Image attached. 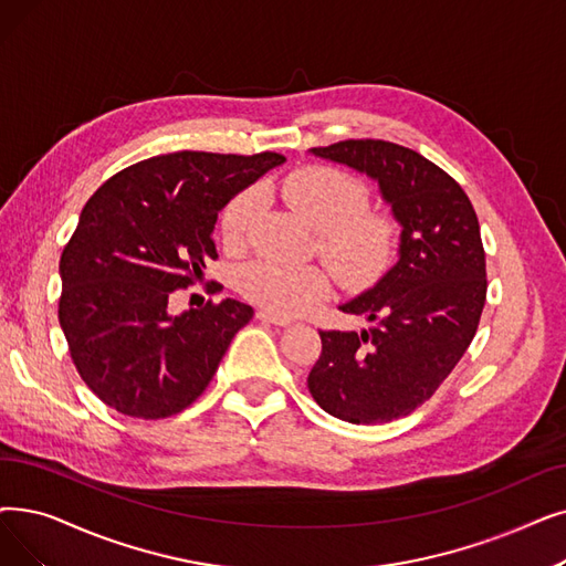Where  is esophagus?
Returning <instances> with one entry per match:
<instances>
[{
    "mask_svg": "<svg viewBox=\"0 0 566 566\" xmlns=\"http://www.w3.org/2000/svg\"><path fill=\"white\" fill-rule=\"evenodd\" d=\"M256 318L259 322H263V324H273V326H291V322L289 318H282V316H277V314H270V312H256Z\"/></svg>",
    "mask_w": 566,
    "mask_h": 566,
    "instance_id": "1",
    "label": "esophagus"
}]
</instances>
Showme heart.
<instances>
[{
    "label": "heart",
    "mask_w": 566,
    "mask_h": 566,
    "mask_svg": "<svg viewBox=\"0 0 566 566\" xmlns=\"http://www.w3.org/2000/svg\"><path fill=\"white\" fill-rule=\"evenodd\" d=\"M282 201L318 233V252L333 273L349 286L375 282L396 250V224L367 206V189L331 166H305L280 187ZM259 217V193L248 189L224 208L219 231L224 248L242 250ZM240 293L275 314H298L328 293V277L316 265L254 261L240 270Z\"/></svg>",
    "instance_id": "obj_1"
}]
</instances>
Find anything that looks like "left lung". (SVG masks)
I'll return each instance as SVG.
<instances>
[{
    "label": "left lung",
    "mask_w": 566,
    "mask_h": 566,
    "mask_svg": "<svg viewBox=\"0 0 566 566\" xmlns=\"http://www.w3.org/2000/svg\"><path fill=\"white\" fill-rule=\"evenodd\" d=\"M312 155L377 180L402 231L398 263L339 305L370 326L318 331L322 356L307 388L335 419L396 421L432 398L476 335L488 289L479 219L447 170L409 147L363 138Z\"/></svg>",
    "instance_id": "8db88e82"
}]
</instances>
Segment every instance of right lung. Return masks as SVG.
<instances>
[{
	"label": "right lung",
	"mask_w": 566,
	"mask_h": 566,
	"mask_svg": "<svg viewBox=\"0 0 566 566\" xmlns=\"http://www.w3.org/2000/svg\"><path fill=\"white\" fill-rule=\"evenodd\" d=\"M282 161L182 150L143 159L92 193L60 259V326L102 402L155 421L208 388L254 310L227 298L174 316L168 296L217 259V212Z\"/></svg>",
	"instance_id": "obj_1"
}]
</instances>
